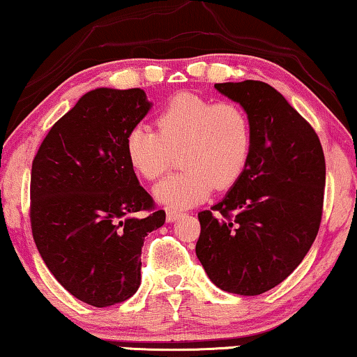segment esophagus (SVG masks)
<instances>
[{"instance_id":"1","label":"esophagus","mask_w":357,"mask_h":357,"mask_svg":"<svg viewBox=\"0 0 357 357\" xmlns=\"http://www.w3.org/2000/svg\"><path fill=\"white\" fill-rule=\"evenodd\" d=\"M181 215H183V212H178L173 209L166 211V220H168V222H176V220L181 218Z\"/></svg>"}]
</instances>
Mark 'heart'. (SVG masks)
<instances>
[{"mask_svg": "<svg viewBox=\"0 0 357 357\" xmlns=\"http://www.w3.org/2000/svg\"><path fill=\"white\" fill-rule=\"evenodd\" d=\"M181 150L184 168L155 186V199L169 209H188L209 197L214 186L227 189L247 168L252 150L249 116L237 103L196 93H179L156 115V132L135 126L126 135L128 163L145 179L166 173Z\"/></svg>", "mask_w": 357, "mask_h": 357, "instance_id": "heart-1", "label": "heart"}]
</instances>
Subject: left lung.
Masks as SVG:
<instances>
[{
	"label": "left lung",
	"mask_w": 357,
	"mask_h": 357,
	"mask_svg": "<svg viewBox=\"0 0 357 357\" xmlns=\"http://www.w3.org/2000/svg\"><path fill=\"white\" fill-rule=\"evenodd\" d=\"M214 87L249 116L252 150L224 199L197 214L196 255L220 290L254 296L282 283L313 245L326 165L318 135L272 85L243 80Z\"/></svg>",
	"instance_id": "1"
}]
</instances>
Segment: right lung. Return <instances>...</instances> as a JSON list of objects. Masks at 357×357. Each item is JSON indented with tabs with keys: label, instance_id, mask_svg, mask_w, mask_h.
Listing matches in <instances>:
<instances>
[{
	"label": "right lung",
	"instance_id": "obj_1",
	"mask_svg": "<svg viewBox=\"0 0 357 357\" xmlns=\"http://www.w3.org/2000/svg\"><path fill=\"white\" fill-rule=\"evenodd\" d=\"M153 103L142 89L90 90L49 130L31 171V229L44 264L70 295L103 308L142 282V247L165 224L125 151Z\"/></svg>",
	"mask_w": 357,
	"mask_h": 357
}]
</instances>
